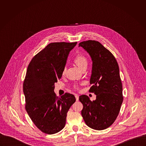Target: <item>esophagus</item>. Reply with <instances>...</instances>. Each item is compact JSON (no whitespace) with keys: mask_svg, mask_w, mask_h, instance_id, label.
Returning <instances> with one entry per match:
<instances>
[{"mask_svg":"<svg viewBox=\"0 0 146 146\" xmlns=\"http://www.w3.org/2000/svg\"><path fill=\"white\" fill-rule=\"evenodd\" d=\"M75 98H76V101H79V96L77 95V94H76V95H75Z\"/></svg>","mask_w":146,"mask_h":146,"instance_id":"esophagus-1","label":"esophagus"}]
</instances>
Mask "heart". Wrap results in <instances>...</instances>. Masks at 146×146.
Segmentation results:
<instances>
[{
  "label": "heart",
  "mask_w": 146,
  "mask_h": 146,
  "mask_svg": "<svg viewBox=\"0 0 146 146\" xmlns=\"http://www.w3.org/2000/svg\"><path fill=\"white\" fill-rule=\"evenodd\" d=\"M75 63L82 70L84 67H86L88 65V62L85 57L82 55L77 56L74 60ZM66 71V68L64 67L63 69L62 75H64Z\"/></svg>",
  "instance_id": "heart-1"
}]
</instances>
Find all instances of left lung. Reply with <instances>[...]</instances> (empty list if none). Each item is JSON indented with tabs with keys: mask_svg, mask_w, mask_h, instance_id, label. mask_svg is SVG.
<instances>
[{
	"mask_svg": "<svg viewBox=\"0 0 146 146\" xmlns=\"http://www.w3.org/2000/svg\"><path fill=\"white\" fill-rule=\"evenodd\" d=\"M79 46L85 49L92 59L90 84L93 85L89 92L96 95V100L93 101L86 95L79 97L83 104L82 115L90 128L106 129L115 121L123 101L119 65L113 55L100 42L84 41Z\"/></svg>",
	"mask_w": 146,
	"mask_h": 146,
	"instance_id": "left-lung-1",
	"label": "left lung"
}]
</instances>
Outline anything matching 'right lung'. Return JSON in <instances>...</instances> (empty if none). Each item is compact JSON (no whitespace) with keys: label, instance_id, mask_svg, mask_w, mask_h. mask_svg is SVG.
I'll return each instance as SVG.
<instances>
[{"label":"right lung","instance_id":"right-lung-1","mask_svg":"<svg viewBox=\"0 0 146 146\" xmlns=\"http://www.w3.org/2000/svg\"><path fill=\"white\" fill-rule=\"evenodd\" d=\"M75 42L49 44L29 63L23 82L26 110L34 124L42 131L53 134L64 127L67 113L76 101L68 93L57 97L54 84L62 75L70 52Z\"/></svg>","mask_w":146,"mask_h":146}]
</instances>
